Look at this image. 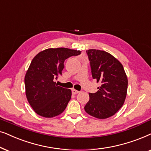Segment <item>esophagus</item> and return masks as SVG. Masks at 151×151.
Masks as SVG:
<instances>
[{"label":"esophagus","instance_id":"34e87169","mask_svg":"<svg viewBox=\"0 0 151 151\" xmlns=\"http://www.w3.org/2000/svg\"><path fill=\"white\" fill-rule=\"evenodd\" d=\"M72 94H77L78 93H79V91H78V90H75V89H72Z\"/></svg>","mask_w":151,"mask_h":151}]
</instances>
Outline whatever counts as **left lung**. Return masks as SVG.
Segmentation results:
<instances>
[{"instance_id": "left-lung-1", "label": "left lung", "mask_w": 151, "mask_h": 151, "mask_svg": "<svg viewBox=\"0 0 151 151\" xmlns=\"http://www.w3.org/2000/svg\"><path fill=\"white\" fill-rule=\"evenodd\" d=\"M90 61L92 75L101 83L96 93H89L84 107L90 116L99 119L113 116L124 105L128 89V78L122 64L104 50L86 51Z\"/></svg>"}]
</instances>
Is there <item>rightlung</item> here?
<instances>
[{
  "label": "right lung",
  "instance_id": "add662e5",
  "mask_svg": "<svg viewBox=\"0 0 151 151\" xmlns=\"http://www.w3.org/2000/svg\"><path fill=\"white\" fill-rule=\"evenodd\" d=\"M81 51L69 48H48L34 57L25 76L26 97L36 113L46 118L59 115L67 107L72 91L56 83L64 61Z\"/></svg>",
  "mask_w": 151,
  "mask_h": 151
}]
</instances>
